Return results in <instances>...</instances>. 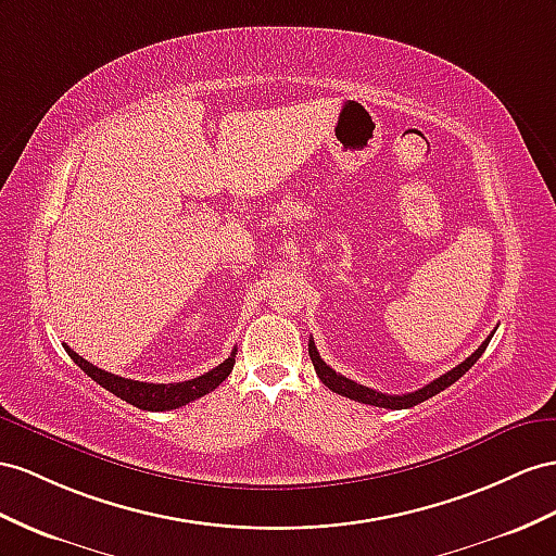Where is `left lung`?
<instances>
[{
  "instance_id": "8db88e82",
  "label": "left lung",
  "mask_w": 556,
  "mask_h": 556,
  "mask_svg": "<svg viewBox=\"0 0 556 556\" xmlns=\"http://www.w3.org/2000/svg\"><path fill=\"white\" fill-rule=\"evenodd\" d=\"M491 338H493V333H491L486 340H483V343H481L472 354H469V357H467L463 364L451 368L448 374L439 376L437 380L430 382V386H425V388H420V390H416V392H408V394H382V392H376V390H371V388L359 386V382H354V380H350V378H345V376L336 374L333 368L326 366V362L319 357V352H317V348H315V340H309L307 350H309V359H312V364H315V371H317L319 380L324 382L326 388L333 390L336 394L348 396V400H354V402H359V404H371V406H380V408H396V410H400V408L416 406V404H420V402H425V400H430V396L439 394L441 390L451 388L455 380L463 378V376L469 371V368H472V366L477 364V359L481 357L483 350H486V345L491 343Z\"/></svg>"
}]
</instances>
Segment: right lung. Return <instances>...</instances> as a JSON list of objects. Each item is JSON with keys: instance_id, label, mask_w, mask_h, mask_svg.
<instances>
[{"instance_id": "right-lung-1", "label": "right lung", "mask_w": 556, "mask_h": 556, "mask_svg": "<svg viewBox=\"0 0 556 556\" xmlns=\"http://www.w3.org/2000/svg\"><path fill=\"white\" fill-rule=\"evenodd\" d=\"M63 348L70 354V359H73L89 378H93L98 386L142 410H170V408L185 406V404L199 400V396L213 392L227 376H230L232 366H235V354H237V350H232L230 357H227L223 364L211 368L208 374L199 376V378L182 380V382H168V386L160 382V386H156V382H140V380L108 374V371H103V368H98V366L89 364L87 359H81L75 350H70L67 345H63Z\"/></svg>"}]
</instances>
